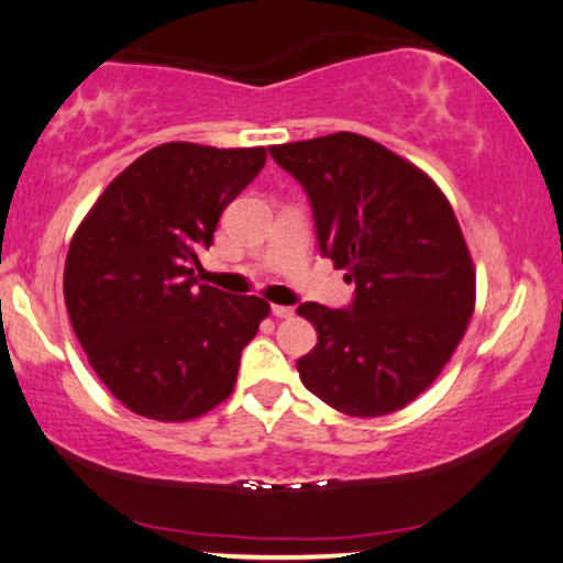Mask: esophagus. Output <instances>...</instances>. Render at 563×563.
<instances>
[{"instance_id": "1", "label": "esophagus", "mask_w": 563, "mask_h": 563, "mask_svg": "<svg viewBox=\"0 0 563 563\" xmlns=\"http://www.w3.org/2000/svg\"><path fill=\"white\" fill-rule=\"evenodd\" d=\"M273 316L275 318H292V316H296V308H292V306H273Z\"/></svg>"}]
</instances>
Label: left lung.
I'll use <instances>...</instances> for the list:
<instances>
[{
  "label": "left lung",
  "instance_id": "left-lung-1",
  "mask_svg": "<svg viewBox=\"0 0 563 563\" xmlns=\"http://www.w3.org/2000/svg\"><path fill=\"white\" fill-rule=\"evenodd\" d=\"M308 191L318 242L356 283L349 310L303 303L318 331L300 382L349 417L405 409L438 379L475 310V265L444 191L379 141L339 131L271 146Z\"/></svg>",
  "mask_w": 563,
  "mask_h": 563
}]
</instances>
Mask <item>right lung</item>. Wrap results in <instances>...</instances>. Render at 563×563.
Listing matches in <instances>:
<instances>
[{
    "mask_svg": "<svg viewBox=\"0 0 563 563\" xmlns=\"http://www.w3.org/2000/svg\"><path fill=\"white\" fill-rule=\"evenodd\" d=\"M265 158V146L169 141L125 166L75 230L67 316L98 379L133 415L189 422L232 394L271 303L197 285L195 265Z\"/></svg>",
    "mask_w": 563,
    "mask_h": 563,
    "instance_id": "1",
    "label": "right lung"
}]
</instances>
